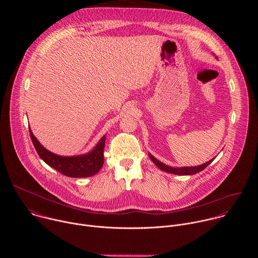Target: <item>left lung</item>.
Returning a JSON list of instances; mask_svg holds the SVG:
<instances>
[{"mask_svg": "<svg viewBox=\"0 0 258 258\" xmlns=\"http://www.w3.org/2000/svg\"><path fill=\"white\" fill-rule=\"evenodd\" d=\"M149 157L151 158V160L157 165V167H159L161 170H163V171H166V172H170V173H173V174H179V175H188V174H195V173H197V172H200L201 170H203L204 168H206L212 161H213V159H211V160H209L208 162H205V163H203V164H201V165H198V166H185V167H177V168H175V167H171V166H168V165H166V164H164V163H162L161 161H159V160H157L153 155H151L150 153H149Z\"/></svg>", "mask_w": 258, "mask_h": 258, "instance_id": "left-lung-1", "label": "left lung"}]
</instances>
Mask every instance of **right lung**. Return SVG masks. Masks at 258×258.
Returning <instances> with one entry per match:
<instances>
[{
  "label": "right lung",
  "instance_id": "add662e5",
  "mask_svg": "<svg viewBox=\"0 0 258 258\" xmlns=\"http://www.w3.org/2000/svg\"><path fill=\"white\" fill-rule=\"evenodd\" d=\"M28 128L32 144L39 156L48 165L60 173L69 177H88L96 174L103 166L106 136L102 137L94 147V149L87 154L78 156H60L47 150L33 136L30 127Z\"/></svg>",
  "mask_w": 258,
  "mask_h": 258
}]
</instances>
